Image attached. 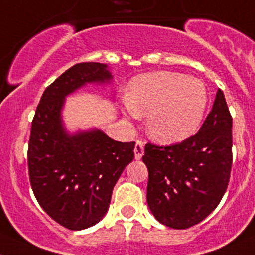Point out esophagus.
<instances>
[{
	"label": "esophagus",
	"instance_id": "obj_1",
	"mask_svg": "<svg viewBox=\"0 0 255 255\" xmlns=\"http://www.w3.org/2000/svg\"><path fill=\"white\" fill-rule=\"evenodd\" d=\"M142 154H143V142L135 141L134 144V157L135 160H141Z\"/></svg>",
	"mask_w": 255,
	"mask_h": 255
}]
</instances>
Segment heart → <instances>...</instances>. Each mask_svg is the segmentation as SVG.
Returning <instances> with one entry per match:
<instances>
[{
  "mask_svg": "<svg viewBox=\"0 0 255 255\" xmlns=\"http://www.w3.org/2000/svg\"><path fill=\"white\" fill-rule=\"evenodd\" d=\"M208 99L201 80L172 71H154L134 78L127 95L132 113L147 116L148 133L165 143L181 142L196 132Z\"/></svg>",
  "mask_w": 255,
  "mask_h": 255,
  "instance_id": "1",
  "label": "heart"
}]
</instances>
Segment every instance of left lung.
I'll return each instance as SVG.
<instances>
[{
  "label": "left lung",
  "mask_w": 255,
  "mask_h": 255,
  "mask_svg": "<svg viewBox=\"0 0 255 255\" xmlns=\"http://www.w3.org/2000/svg\"><path fill=\"white\" fill-rule=\"evenodd\" d=\"M233 118L219 89L196 134L180 143L144 147L147 203L157 220L189 229L215 210L227 191L233 163Z\"/></svg>",
  "instance_id": "1"
}]
</instances>
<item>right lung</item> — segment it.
Returning a JSON list of instances; mask_svg holds the SVG:
<instances>
[{
    "label": "right lung",
    "mask_w": 255,
    "mask_h": 255,
    "mask_svg": "<svg viewBox=\"0 0 255 255\" xmlns=\"http://www.w3.org/2000/svg\"><path fill=\"white\" fill-rule=\"evenodd\" d=\"M111 78L106 64H75L45 89L31 123V187L45 213L69 230L87 229L103 218L114 185L134 158V142L114 141L101 130L70 137L61 126L66 95Z\"/></svg>",
    "instance_id": "add662e5"
}]
</instances>
